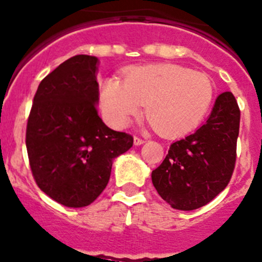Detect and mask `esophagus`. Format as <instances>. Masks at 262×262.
I'll return each mask as SVG.
<instances>
[{
    "mask_svg": "<svg viewBox=\"0 0 262 262\" xmlns=\"http://www.w3.org/2000/svg\"><path fill=\"white\" fill-rule=\"evenodd\" d=\"M144 143H145L144 139H142V138L139 137H134V145H142L144 144Z\"/></svg>",
    "mask_w": 262,
    "mask_h": 262,
    "instance_id": "1",
    "label": "esophagus"
}]
</instances>
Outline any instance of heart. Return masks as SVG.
<instances>
[{
	"mask_svg": "<svg viewBox=\"0 0 262 262\" xmlns=\"http://www.w3.org/2000/svg\"><path fill=\"white\" fill-rule=\"evenodd\" d=\"M214 99V87L205 74L175 64L134 67L123 80L105 79L100 91L103 116L123 128L145 104L151 125L165 136H182L204 120Z\"/></svg>",
	"mask_w": 262,
	"mask_h": 262,
	"instance_id": "obj_1",
	"label": "heart"
}]
</instances>
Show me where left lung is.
<instances>
[{
  "instance_id": "left-lung-1",
  "label": "left lung",
  "mask_w": 262,
  "mask_h": 262,
  "mask_svg": "<svg viewBox=\"0 0 262 262\" xmlns=\"http://www.w3.org/2000/svg\"><path fill=\"white\" fill-rule=\"evenodd\" d=\"M240 109L231 92L215 100L205 124L177 140L151 171L158 194L173 209L195 210L228 186L236 162Z\"/></svg>"
}]
</instances>
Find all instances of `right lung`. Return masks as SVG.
I'll return each mask as SVG.
<instances>
[{"instance_id":"add662e5","label":"right lung","mask_w":262,"mask_h":262,"mask_svg":"<svg viewBox=\"0 0 262 262\" xmlns=\"http://www.w3.org/2000/svg\"><path fill=\"white\" fill-rule=\"evenodd\" d=\"M98 58L78 54L39 83L26 129L33 178L51 199L83 208L102 194L114 158L133 145L130 134L116 132L97 112Z\"/></svg>"}]
</instances>
